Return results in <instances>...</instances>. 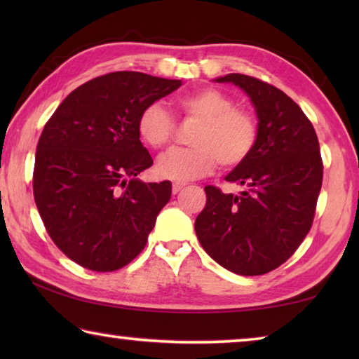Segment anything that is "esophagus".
I'll list each match as a JSON object with an SVG mask.
<instances>
[{"mask_svg": "<svg viewBox=\"0 0 359 359\" xmlns=\"http://www.w3.org/2000/svg\"><path fill=\"white\" fill-rule=\"evenodd\" d=\"M185 185H187L185 182H174V184H172V191L174 193H179Z\"/></svg>", "mask_w": 359, "mask_h": 359, "instance_id": "esophagus-1", "label": "esophagus"}]
</instances>
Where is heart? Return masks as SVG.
<instances>
[{"mask_svg":"<svg viewBox=\"0 0 359 359\" xmlns=\"http://www.w3.org/2000/svg\"><path fill=\"white\" fill-rule=\"evenodd\" d=\"M177 111L198 120L188 149H172L160 156L156 171L172 180H191L209 174L217 160L222 166H236L252 154L257 144V121L244 109L217 88H199L175 100ZM137 133L154 149L169 144L174 120L161 102H150L137 118Z\"/></svg>","mask_w":359,"mask_h":359,"instance_id":"1","label":"heart"}]
</instances>
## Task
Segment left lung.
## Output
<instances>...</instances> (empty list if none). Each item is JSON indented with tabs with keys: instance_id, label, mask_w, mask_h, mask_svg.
I'll list each match as a JSON object with an SVG mask.
<instances>
[{
	"instance_id": "obj_1",
	"label": "left lung",
	"mask_w": 359,
	"mask_h": 359,
	"mask_svg": "<svg viewBox=\"0 0 359 359\" xmlns=\"http://www.w3.org/2000/svg\"><path fill=\"white\" fill-rule=\"evenodd\" d=\"M239 87L258 118L257 144L224 180L241 194L205 187L208 201L194 222L209 257L234 274L261 276L283 264L311 231L323 180L320 145L301 107L259 79L217 77Z\"/></svg>"
}]
</instances>
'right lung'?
Returning <instances> with one entry per match:
<instances>
[{"mask_svg": "<svg viewBox=\"0 0 359 359\" xmlns=\"http://www.w3.org/2000/svg\"><path fill=\"white\" fill-rule=\"evenodd\" d=\"M180 85L136 71L111 72L77 87L48 118L36 147L34 201L48 236L74 263L117 271L147 244L172 185L137 179L154 163L137 118Z\"/></svg>", "mask_w": 359, "mask_h": 359, "instance_id": "right-lung-1", "label": "right lung"}]
</instances>
